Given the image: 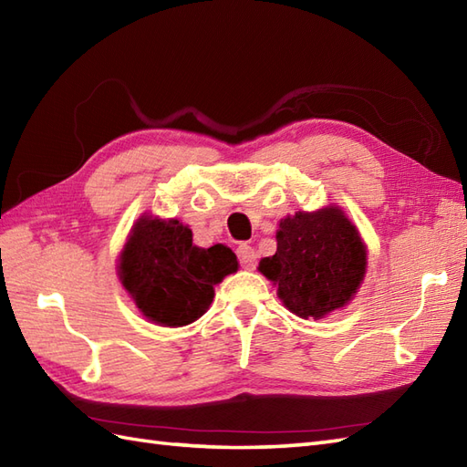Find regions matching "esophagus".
<instances>
[{"label": "esophagus", "instance_id": "esophagus-1", "mask_svg": "<svg viewBox=\"0 0 467 467\" xmlns=\"http://www.w3.org/2000/svg\"><path fill=\"white\" fill-rule=\"evenodd\" d=\"M236 256H238V262H241V266H243V268L253 270V268L256 266V258H258V254H256V250H254L253 246L241 244V246L236 248Z\"/></svg>", "mask_w": 467, "mask_h": 467}]
</instances>
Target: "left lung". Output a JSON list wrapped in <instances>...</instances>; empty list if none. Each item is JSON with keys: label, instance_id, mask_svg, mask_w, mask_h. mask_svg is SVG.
I'll list each match as a JSON object with an SVG mask.
<instances>
[{"label": "left lung", "instance_id": "obj_1", "mask_svg": "<svg viewBox=\"0 0 467 467\" xmlns=\"http://www.w3.org/2000/svg\"><path fill=\"white\" fill-rule=\"evenodd\" d=\"M276 243V254L262 258L258 268L300 317H324L343 307L365 276V246L337 207L280 221Z\"/></svg>", "mask_w": 467, "mask_h": 467}]
</instances>
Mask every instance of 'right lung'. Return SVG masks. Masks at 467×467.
Wrapping results in <instances>:
<instances>
[{"label":"right lung","mask_w":467,"mask_h":467,"mask_svg":"<svg viewBox=\"0 0 467 467\" xmlns=\"http://www.w3.org/2000/svg\"><path fill=\"white\" fill-rule=\"evenodd\" d=\"M238 268L231 248H199L179 221L141 219L119 258V280L148 319L187 326L207 312L214 290Z\"/></svg>","instance_id":"1"}]
</instances>
